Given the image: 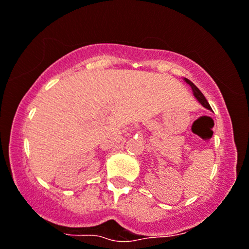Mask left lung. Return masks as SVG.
Segmentation results:
<instances>
[{"instance_id":"left-lung-1","label":"left lung","mask_w":249,"mask_h":249,"mask_svg":"<svg viewBox=\"0 0 249 249\" xmlns=\"http://www.w3.org/2000/svg\"><path fill=\"white\" fill-rule=\"evenodd\" d=\"M185 81H186V83H188V85L191 86V88H192V90H193V95L196 96V98H197V100L199 101V103L203 105L204 107H205V108H208V109H211V107H210V105H209V103H208V100H206L205 99V96L203 95V93H201V91L198 89L197 87H196L195 85H193L192 82H191L190 80H187V78H185Z\"/></svg>"}]
</instances>
